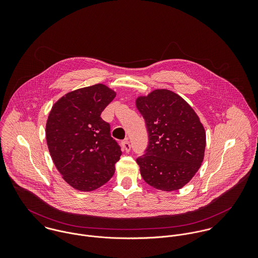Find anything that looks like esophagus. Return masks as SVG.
<instances>
[{
	"label": "esophagus",
	"mask_w": 258,
	"mask_h": 258,
	"mask_svg": "<svg viewBox=\"0 0 258 258\" xmlns=\"http://www.w3.org/2000/svg\"><path fill=\"white\" fill-rule=\"evenodd\" d=\"M122 147H123V149H124L126 152H130L131 145H130V142H129L128 139H126V140H124V141L122 142Z\"/></svg>",
	"instance_id": "34e87169"
}]
</instances>
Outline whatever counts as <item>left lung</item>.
<instances>
[{
    "mask_svg": "<svg viewBox=\"0 0 258 258\" xmlns=\"http://www.w3.org/2000/svg\"><path fill=\"white\" fill-rule=\"evenodd\" d=\"M136 104L149 136L144 155L136 159L143 180L166 191L183 187L204 160L206 133L198 115L181 96L167 89L139 97Z\"/></svg>",
    "mask_w": 258,
    "mask_h": 258,
    "instance_id": "left-lung-1",
    "label": "left lung"
}]
</instances>
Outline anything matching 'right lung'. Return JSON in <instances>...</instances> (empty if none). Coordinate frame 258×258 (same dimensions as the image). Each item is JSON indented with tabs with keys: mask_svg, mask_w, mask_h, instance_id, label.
<instances>
[{
	"mask_svg": "<svg viewBox=\"0 0 258 258\" xmlns=\"http://www.w3.org/2000/svg\"><path fill=\"white\" fill-rule=\"evenodd\" d=\"M116 93L103 84L61 97L48 115L45 136L52 161L68 184L89 191L107 183L122 154L100 115Z\"/></svg>",
	"mask_w": 258,
	"mask_h": 258,
	"instance_id": "right-lung-1",
	"label": "right lung"
}]
</instances>
